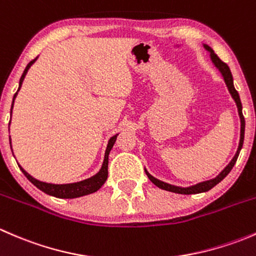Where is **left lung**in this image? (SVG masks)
<instances>
[{"instance_id": "8db88e82", "label": "left lung", "mask_w": 256, "mask_h": 256, "mask_svg": "<svg viewBox=\"0 0 256 256\" xmlns=\"http://www.w3.org/2000/svg\"><path fill=\"white\" fill-rule=\"evenodd\" d=\"M203 47H204L206 50L209 52V54H210L212 62H213V64H214V66H216V68L218 69L219 72H220L222 76H223V79H224V82H226V88H228L229 92H230L232 98H233V99H234V102H236V108H238V112H239V118H240V141H239L238 150H236V154H234V157H233V158H232V161L229 162L228 166H226V168H224L223 171H222L220 174H218V176L212 178V180H204V182L197 183V184H194V186H190V187H178V186H174V184H170V183L162 182V180H157V178H154V176H151V174H150L148 172H147L146 170H144V172H146L147 177L150 178V180H151V182L154 183V186H157V187L161 188V190H168V192L178 193V194H196V193L207 192V190H212V188H213L214 186L218 184V183L220 182V180H223L224 178L226 177V174H228L229 172L232 171L233 166H234V164H236V160H238L239 152H240V150H242V142H244L245 120H244V116H242V102H240L239 94H238V92H236V88H234V84H233V76H232V73H230V69H229V66H226V64L224 63V62H222L220 59L218 58V56H216V54L214 53V50L210 47H209V46L203 44Z\"/></svg>"}]
</instances>
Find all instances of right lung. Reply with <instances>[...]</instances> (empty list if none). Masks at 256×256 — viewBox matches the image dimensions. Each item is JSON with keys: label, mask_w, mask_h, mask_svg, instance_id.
I'll return each instance as SVG.
<instances>
[{"label": "right lung", "mask_w": 256, "mask_h": 256, "mask_svg": "<svg viewBox=\"0 0 256 256\" xmlns=\"http://www.w3.org/2000/svg\"><path fill=\"white\" fill-rule=\"evenodd\" d=\"M36 60H37V58L33 59L32 62H30V63L27 64V66H26L24 72H23L22 76H20V86H18L17 92L14 94V100H12V108H14V99H16L18 92H20V86H22V82H23V80H24L26 74H27L28 69L32 66V64L34 63ZM12 108H11V115H12ZM10 122H11V121H10ZM118 135V134H116V135H114L112 138H110L109 142H108L106 151H105L104 162H102V168H100V171L98 172L95 176L88 178V180H80V182L66 183V184H54V183L42 182V180H36L34 177H32L30 174H27V172H26L24 170H23L22 167L20 166V164H18V166H20V171L23 172V174H24V176L27 177L28 180H30V182H32L33 184H34L36 187L38 188V190H40L42 192L47 193V194H49V196H53V197H56V198H78V197H82V196H86V194H90V193L96 192V190H99V188L102 187V184H104L105 180H108V164H109V154H110V151H112L114 144H115ZM10 144H11V138H10Z\"/></svg>", "instance_id": "add662e5"}]
</instances>
